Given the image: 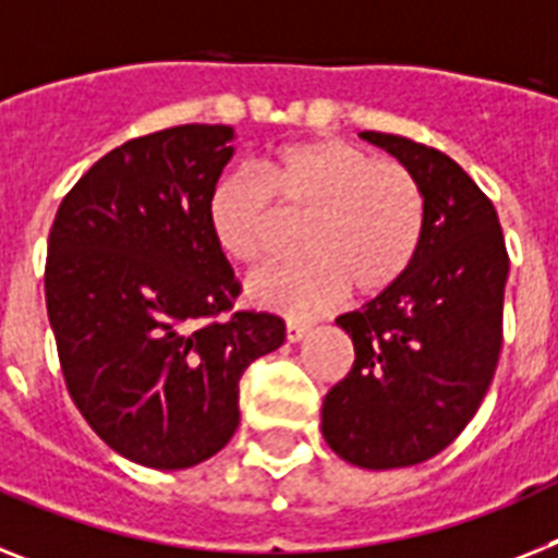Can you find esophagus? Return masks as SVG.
Returning <instances> with one entry per match:
<instances>
[{"label": "esophagus", "mask_w": 558, "mask_h": 558, "mask_svg": "<svg viewBox=\"0 0 558 558\" xmlns=\"http://www.w3.org/2000/svg\"><path fill=\"white\" fill-rule=\"evenodd\" d=\"M307 330H311V325H305V322L288 319V328H284V333H288V342H302Z\"/></svg>", "instance_id": "34e87169"}]
</instances>
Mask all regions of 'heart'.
Instances as JSON below:
<instances>
[{
	"label": "heart",
	"instance_id": "obj_1",
	"mask_svg": "<svg viewBox=\"0 0 558 558\" xmlns=\"http://www.w3.org/2000/svg\"><path fill=\"white\" fill-rule=\"evenodd\" d=\"M279 214L305 219V256L253 274L247 296L270 311L313 316L348 284L373 296L402 279L425 233V191L402 162L344 140H311L268 156L259 179L228 173L207 196L210 236L245 265L274 253Z\"/></svg>",
	"mask_w": 558,
	"mask_h": 558
}]
</instances>
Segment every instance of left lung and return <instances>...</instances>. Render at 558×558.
Masks as SVG:
<instances>
[{
  "mask_svg": "<svg viewBox=\"0 0 558 558\" xmlns=\"http://www.w3.org/2000/svg\"><path fill=\"white\" fill-rule=\"evenodd\" d=\"M411 168L425 191V233L399 282L336 325L353 367L322 404L336 456L393 471L445 450L476 416L501 351L508 251L494 202L436 147L359 133Z\"/></svg>",
  "mask_w": 558,
  "mask_h": 558,
  "instance_id": "left-lung-1",
  "label": "left lung"
}]
</instances>
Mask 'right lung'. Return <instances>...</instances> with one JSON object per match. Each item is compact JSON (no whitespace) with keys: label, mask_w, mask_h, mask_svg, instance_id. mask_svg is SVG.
<instances>
[{"label":"right lung","mask_w":558,"mask_h":558,"mask_svg":"<svg viewBox=\"0 0 558 558\" xmlns=\"http://www.w3.org/2000/svg\"><path fill=\"white\" fill-rule=\"evenodd\" d=\"M228 124L124 142L71 187L48 236L45 302L73 404L96 436L185 471L239 427V379L284 342L274 313L233 311L239 282L207 228L233 156Z\"/></svg>","instance_id":"1"}]
</instances>
